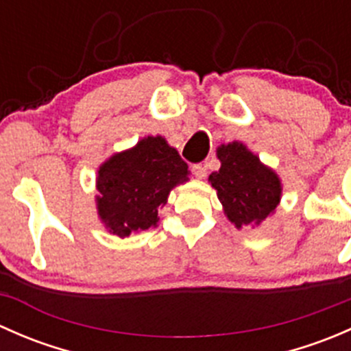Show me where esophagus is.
I'll use <instances>...</instances> for the list:
<instances>
[{
    "instance_id": "esophagus-1",
    "label": "esophagus",
    "mask_w": 351,
    "mask_h": 351,
    "mask_svg": "<svg viewBox=\"0 0 351 351\" xmlns=\"http://www.w3.org/2000/svg\"><path fill=\"white\" fill-rule=\"evenodd\" d=\"M192 171L198 180H204L205 176H207V169H205V166L202 165V162H198V165H193Z\"/></svg>"
}]
</instances>
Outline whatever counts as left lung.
I'll return each instance as SVG.
<instances>
[{
    "instance_id": "8db88e82",
    "label": "left lung",
    "mask_w": 351,
    "mask_h": 351,
    "mask_svg": "<svg viewBox=\"0 0 351 351\" xmlns=\"http://www.w3.org/2000/svg\"><path fill=\"white\" fill-rule=\"evenodd\" d=\"M217 158L221 168L208 182L217 190L224 214L238 229L261 224L280 204L278 175L238 141L219 146Z\"/></svg>"
}]
</instances>
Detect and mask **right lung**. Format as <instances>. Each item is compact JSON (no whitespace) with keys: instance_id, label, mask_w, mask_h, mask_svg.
Returning <instances> with one entry per match:
<instances>
[{"instance_id":"add662e5","label":"right lung","mask_w":351,"mask_h":351,"mask_svg":"<svg viewBox=\"0 0 351 351\" xmlns=\"http://www.w3.org/2000/svg\"><path fill=\"white\" fill-rule=\"evenodd\" d=\"M189 165L165 137H144L98 168V215L119 238L146 231L158 226V210L176 185L189 182Z\"/></svg>"}]
</instances>
